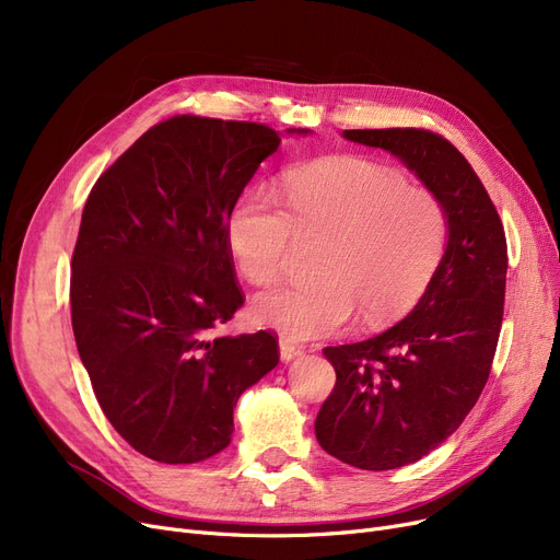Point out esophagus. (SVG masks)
<instances>
[{
    "label": "esophagus",
    "instance_id": "1",
    "mask_svg": "<svg viewBox=\"0 0 560 560\" xmlns=\"http://www.w3.org/2000/svg\"><path fill=\"white\" fill-rule=\"evenodd\" d=\"M279 349H281V359H283V361H290V359H295V357H302V354H304V347L298 345V342L288 340V338H281V340H279Z\"/></svg>",
    "mask_w": 560,
    "mask_h": 560
}]
</instances>
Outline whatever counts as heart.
Returning <instances> with one entry per match:
<instances>
[{"label": "heart", "mask_w": 560, "mask_h": 560, "mask_svg": "<svg viewBox=\"0 0 560 560\" xmlns=\"http://www.w3.org/2000/svg\"><path fill=\"white\" fill-rule=\"evenodd\" d=\"M284 203L249 190L231 211L226 235L241 272L275 281L300 238H325L313 283L275 285L254 302L258 322L308 340L340 331L351 315L381 327L413 308L443 260L450 220L443 199L370 159L340 156L290 172Z\"/></svg>", "instance_id": "b5f03b06"}]
</instances>
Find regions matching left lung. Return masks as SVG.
Segmentation results:
<instances>
[{
  "mask_svg": "<svg viewBox=\"0 0 560 560\" xmlns=\"http://www.w3.org/2000/svg\"><path fill=\"white\" fill-rule=\"evenodd\" d=\"M345 138L399 156L443 199L450 220L445 256L418 306L374 338L322 349L336 386L315 420L317 443L381 472L433 452L477 404L502 331L506 233L447 138L416 127L349 129Z\"/></svg>",
  "mask_w": 560,
  "mask_h": 560,
  "instance_id": "left-lung-1",
  "label": "left lung"
}]
</instances>
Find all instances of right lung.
<instances>
[{"label":"right lung","mask_w":560,"mask_h":560,"mask_svg":"<svg viewBox=\"0 0 560 560\" xmlns=\"http://www.w3.org/2000/svg\"><path fill=\"white\" fill-rule=\"evenodd\" d=\"M279 142L268 125L174 115L104 170L85 199L72 331L106 420L147 458L179 465L220 454L235 401L279 363L272 331L213 336L245 304L231 211Z\"/></svg>","instance_id":"right-lung-1"}]
</instances>
